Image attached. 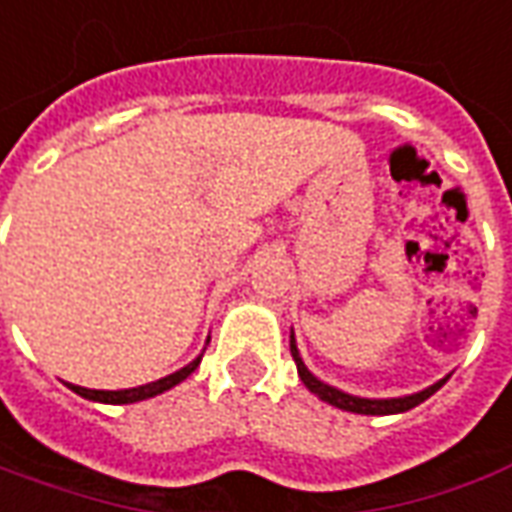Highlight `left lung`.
I'll return each mask as SVG.
<instances>
[{"label": "left lung", "instance_id": "8db88e82", "mask_svg": "<svg viewBox=\"0 0 512 512\" xmlns=\"http://www.w3.org/2000/svg\"><path fill=\"white\" fill-rule=\"evenodd\" d=\"M289 347H292V358H295V364H297V375H300V380L306 383V389L311 391V394H317L320 400L331 402V405H336V408H342V411H350V413L389 416V413L411 411V408H416L419 402H424L427 397H433V394L444 386V380H447L444 378L441 383H436V386L419 391V394H411V397H397V400H361V397H353V394H344V391L333 389V386L322 383V380H317L311 372H308L306 364H303V358H300V353H297L295 333H292V339H289Z\"/></svg>", "mask_w": 512, "mask_h": 512}]
</instances>
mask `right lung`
<instances>
[{"label":"right lung","instance_id":"1","mask_svg":"<svg viewBox=\"0 0 512 512\" xmlns=\"http://www.w3.org/2000/svg\"><path fill=\"white\" fill-rule=\"evenodd\" d=\"M201 358L204 355H198L192 364H187L184 369L179 372H173L168 378L157 380V383H146V386H137V389H123V391H93V389H82V386H71V391H76L79 397H85V400H96V402H110V405H129V402H137V400H148V397H157L162 391L173 389L176 383H181L184 378H190L192 372L198 369L201 364Z\"/></svg>","mask_w":512,"mask_h":512}]
</instances>
